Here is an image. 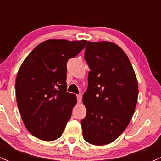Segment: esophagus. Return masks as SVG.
Instances as JSON below:
<instances>
[{
  "mask_svg": "<svg viewBox=\"0 0 161 161\" xmlns=\"http://www.w3.org/2000/svg\"><path fill=\"white\" fill-rule=\"evenodd\" d=\"M77 99H78V102H79V103H81V102H82V96L81 95V94H78V95H77Z\"/></svg>",
  "mask_w": 161,
  "mask_h": 161,
  "instance_id": "esophagus-1",
  "label": "esophagus"
}]
</instances>
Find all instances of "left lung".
Listing matches in <instances>:
<instances>
[{"label": "left lung", "mask_w": 161, "mask_h": 161, "mask_svg": "<svg viewBox=\"0 0 161 161\" xmlns=\"http://www.w3.org/2000/svg\"><path fill=\"white\" fill-rule=\"evenodd\" d=\"M84 58L90 71L82 97L86 108L82 136L92 145H106L130 122L139 94L137 79L126 53L111 42H89Z\"/></svg>", "instance_id": "left-lung-1"}]
</instances>
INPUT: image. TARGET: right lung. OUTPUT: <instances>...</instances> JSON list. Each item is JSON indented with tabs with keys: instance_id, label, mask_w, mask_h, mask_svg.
<instances>
[{
	"instance_id": "add662e5",
	"label": "right lung",
	"mask_w": 161,
	"mask_h": 161,
	"mask_svg": "<svg viewBox=\"0 0 161 161\" xmlns=\"http://www.w3.org/2000/svg\"><path fill=\"white\" fill-rule=\"evenodd\" d=\"M87 40H47L36 47L18 71L16 100L24 125L43 141L61 137L77 103L67 91V61L84 49Z\"/></svg>"
}]
</instances>
